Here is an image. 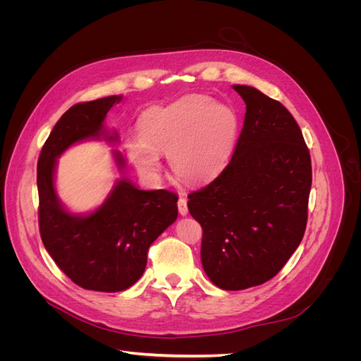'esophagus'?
Here are the masks:
<instances>
[{
    "label": "esophagus",
    "mask_w": 361,
    "mask_h": 361,
    "mask_svg": "<svg viewBox=\"0 0 361 361\" xmlns=\"http://www.w3.org/2000/svg\"><path fill=\"white\" fill-rule=\"evenodd\" d=\"M178 209H179V214L180 215H187L188 214V206H187V199H183V197H180L179 200H178Z\"/></svg>",
    "instance_id": "1"
}]
</instances>
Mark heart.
Masks as SVG:
<instances>
[{"mask_svg": "<svg viewBox=\"0 0 361 361\" xmlns=\"http://www.w3.org/2000/svg\"><path fill=\"white\" fill-rule=\"evenodd\" d=\"M233 108L207 94H187L166 106H154L140 117V137L126 141V154L147 179L161 171L159 154L167 152L174 174L202 182L220 171L231 158L238 137Z\"/></svg>", "mask_w": 361, "mask_h": 361, "instance_id": "heart-1", "label": "heart"}]
</instances>
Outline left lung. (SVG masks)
<instances>
[{
    "label": "left lung",
    "mask_w": 361,
    "mask_h": 361,
    "mask_svg": "<svg viewBox=\"0 0 361 361\" xmlns=\"http://www.w3.org/2000/svg\"><path fill=\"white\" fill-rule=\"evenodd\" d=\"M247 111L228 166L188 195L203 228L202 265L215 286L243 290L274 277L307 224L312 162L302 133L279 101L233 85Z\"/></svg>",
    "instance_id": "obj_1"
}]
</instances>
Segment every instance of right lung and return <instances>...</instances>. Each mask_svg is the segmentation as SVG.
<instances>
[{"mask_svg": "<svg viewBox=\"0 0 361 361\" xmlns=\"http://www.w3.org/2000/svg\"><path fill=\"white\" fill-rule=\"evenodd\" d=\"M123 96H106L71 106L51 130L37 161L39 227L43 245L59 268L76 285L97 292H120L143 276L150 244L178 218V195L167 190L146 191L123 176L126 161L113 157L118 178L94 211L71 212L56 190L57 159L87 140L117 143L105 116Z\"/></svg>", "mask_w": 361, "mask_h": 361, "instance_id": "obj_1", "label": "right lung"}]
</instances>
